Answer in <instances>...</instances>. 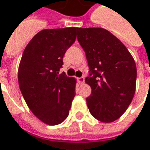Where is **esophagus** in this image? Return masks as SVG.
I'll use <instances>...</instances> for the list:
<instances>
[{"instance_id": "1", "label": "esophagus", "mask_w": 150, "mask_h": 150, "mask_svg": "<svg viewBox=\"0 0 150 150\" xmlns=\"http://www.w3.org/2000/svg\"><path fill=\"white\" fill-rule=\"evenodd\" d=\"M84 79H84V77H79V78H78V81H79V83H84Z\"/></svg>"}]
</instances>
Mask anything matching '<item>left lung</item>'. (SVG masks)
Masks as SVG:
<instances>
[{
	"label": "left lung",
	"instance_id": "1",
	"mask_svg": "<svg viewBox=\"0 0 150 150\" xmlns=\"http://www.w3.org/2000/svg\"><path fill=\"white\" fill-rule=\"evenodd\" d=\"M78 40L88 64L85 79L92 93L86 98L91 115L111 122L126 111L136 90L137 67L119 39L105 29L79 28Z\"/></svg>",
	"mask_w": 150,
	"mask_h": 150
}]
</instances>
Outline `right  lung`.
<instances>
[{
  "label": "right lung",
  "instance_id": "1",
  "mask_svg": "<svg viewBox=\"0 0 150 150\" xmlns=\"http://www.w3.org/2000/svg\"><path fill=\"white\" fill-rule=\"evenodd\" d=\"M78 30H42L28 43L21 58V93L32 113L49 125H57L67 118L75 96V79L59 71L64 54L75 43Z\"/></svg>",
  "mask_w": 150,
  "mask_h": 150
}]
</instances>
